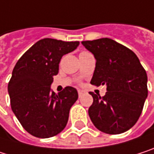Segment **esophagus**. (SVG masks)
<instances>
[{
	"mask_svg": "<svg viewBox=\"0 0 154 154\" xmlns=\"http://www.w3.org/2000/svg\"><path fill=\"white\" fill-rule=\"evenodd\" d=\"M86 92H85V91H83V90H78V94H79V97H82L83 94H85Z\"/></svg>",
	"mask_w": 154,
	"mask_h": 154,
	"instance_id": "1",
	"label": "esophagus"
}]
</instances>
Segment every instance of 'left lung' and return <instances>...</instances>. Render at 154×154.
I'll return each instance as SVG.
<instances>
[{"instance_id": "left-lung-1", "label": "left lung", "mask_w": 154, "mask_h": 154, "mask_svg": "<svg viewBox=\"0 0 154 154\" xmlns=\"http://www.w3.org/2000/svg\"><path fill=\"white\" fill-rule=\"evenodd\" d=\"M82 45L96 59L91 81L93 85L107 86L104 97L93 92L89 116L100 131L122 134L134 125L148 95L147 74L136 54L110 38L82 41Z\"/></svg>"}]
</instances>
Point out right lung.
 <instances>
[{"label":"right lung","instance_id":"right-lung-1","mask_svg":"<svg viewBox=\"0 0 154 154\" xmlns=\"http://www.w3.org/2000/svg\"><path fill=\"white\" fill-rule=\"evenodd\" d=\"M79 41L44 38L33 45L17 62L8 85L11 109L30 134L49 138L61 133L69 118L78 91L66 87L56 94L53 76L59 71L63 55L74 51Z\"/></svg>","mask_w":154,"mask_h":154}]
</instances>
